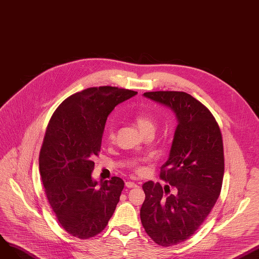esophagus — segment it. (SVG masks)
I'll use <instances>...</instances> for the list:
<instances>
[{
  "label": "esophagus",
  "instance_id": "1",
  "mask_svg": "<svg viewBox=\"0 0 259 259\" xmlns=\"http://www.w3.org/2000/svg\"><path fill=\"white\" fill-rule=\"evenodd\" d=\"M125 186H126L127 188H137L138 184L133 182V181H126V182H125Z\"/></svg>",
  "mask_w": 259,
  "mask_h": 259
}]
</instances>
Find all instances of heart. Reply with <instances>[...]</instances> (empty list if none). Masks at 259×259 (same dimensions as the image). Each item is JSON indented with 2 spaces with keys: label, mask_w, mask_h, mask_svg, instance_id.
Wrapping results in <instances>:
<instances>
[{
  "label": "heart",
  "mask_w": 259,
  "mask_h": 259,
  "mask_svg": "<svg viewBox=\"0 0 259 259\" xmlns=\"http://www.w3.org/2000/svg\"><path fill=\"white\" fill-rule=\"evenodd\" d=\"M134 121L136 123L138 130L142 135L146 133H154L157 127V121L150 113L144 112V110H139L134 116ZM105 137L108 141H113L115 138V130L113 124H108L105 130ZM136 169L140 170L139 166H136Z\"/></svg>",
  "instance_id": "heart-1"
}]
</instances>
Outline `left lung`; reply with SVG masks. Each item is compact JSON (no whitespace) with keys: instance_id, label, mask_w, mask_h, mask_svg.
<instances>
[{"instance_id":"obj_1","label":"left lung","mask_w":259,"mask_h":259,"mask_svg":"<svg viewBox=\"0 0 259 259\" xmlns=\"http://www.w3.org/2000/svg\"><path fill=\"white\" fill-rule=\"evenodd\" d=\"M144 96L174 110L178 119L167 161L160 179L145 182L140 210L142 226L158 245L189 239L210 214L220 195L225 173L223 135L201 102L184 92H147Z\"/></svg>"}]
</instances>
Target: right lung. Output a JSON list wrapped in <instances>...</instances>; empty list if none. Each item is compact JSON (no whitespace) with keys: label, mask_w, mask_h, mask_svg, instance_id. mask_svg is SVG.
<instances>
[{"label":"right lung","mask_w":259,"mask_h":259,"mask_svg":"<svg viewBox=\"0 0 259 259\" xmlns=\"http://www.w3.org/2000/svg\"><path fill=\"white\" fill-rule=\"evenodd\" d=\"M136 94L113 86L86 89L66 98L48 122L40 175L60 226L73 237L98 235L116 210L124 182L115 176L98 187L93 160L99 156L107 116Z\"/></svg>","instance_id":"1"}]
</instances>
